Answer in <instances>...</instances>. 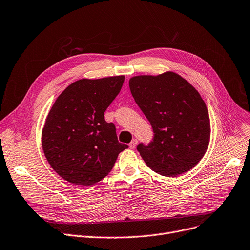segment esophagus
<instances>
[{"label": "esophagus", "instance_id": "obj_1", "mask_svg": "<svg viewBox=\"0 0 250 250\" xmlns=\"http://www.w3.org/2000/svg\"><path fill=\"white\" fill-rule=\"evenodd\" d=\"M137 144H138V140H137V139H134L132 142L129 143V145H128V146H129V148H130V149H135V148H136V146H137Z\"/></svg>", "mask_w": 250, "mask_h": 250}]
</instances>
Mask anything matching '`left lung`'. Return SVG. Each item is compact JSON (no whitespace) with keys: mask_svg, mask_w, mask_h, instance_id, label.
I'll return each mask as SVG.
<instances>
[{"mask_svg":"<svg viewBox=\"0 0 250 250\" xmlns=\"http://www.w3.org/2000/svg\"><path fill=\"white\" fill-rule=\"evenodd\" d=\"M128 84L153 127V142L137 147L147 166L170 177L192 169L206 154L211 138L208 109L199 92L173 72L136 76Z\"/></svg>","mask_w":250,"mask_h":250,"instance_id":"8db88e82","label":"left lung"}]
</instances>
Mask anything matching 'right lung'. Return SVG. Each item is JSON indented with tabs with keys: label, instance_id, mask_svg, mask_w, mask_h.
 Instances as JSON below:
<instances>
[{
	"label": "right lung",
	"instance_id": "1",
	"mask_svg": "<svg viewBox=\"0 0 250 250\" xmlns=\"http://www.w3.org/2000/svg\"><path fill=\"white\" fill-rule=\"evenodd\" d=\"M125 76L81 79L65 88L50 108L42 144L51 168L77 186H92L106 176L122 151L115 125L104 112L120 93Z\"/></svg>",
	"mask_w": 250,
	"mask_h": 250
}]
</instances>
